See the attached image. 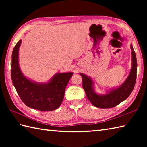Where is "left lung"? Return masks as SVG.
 Wrapping results in <instances>:
<instances>
[{
  "label": "left lung",
  "mask_w": 147,
  "mask_h": 147,
  "mask_svg": "<svg viewBox=\"0 0 147 147\" xmlns=\"http://www.w3.org/2000/svg\"><path fill=\"white\" fill-rule=\"evenodd\" d=\"M132 67L129 76L119 88L112 90L106 95H99L93 92V82L89 77L80 74L82 77V86L88 100L96 107L108 109L114 107L128 97L135 87L136 80L137 61L132 45Z\"/></svg>",
  "instance_id": "1"
}]
</instances>
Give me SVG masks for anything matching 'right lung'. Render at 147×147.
Wrapping results in <instances>:
<instances>
[{"mask_svg": "<svg viewBox=\"0 0 147 147\" xmlns=\"http://www.w3.org/2000/svg\"><path fill=\"white\" fill-rule=\"evenodd\" d=\"M21 40L15 45L12 54V83L21 100L28 107L41 111L55 110L64 99L65 89L72 73L57 74L50 82L38 84L24 77L19 67L18 52Z\"/></svg>", "mask_w": 147, "mask_h": 147, "instance_id": "right-lung-1", "label": "right lung"}]
</instances>
